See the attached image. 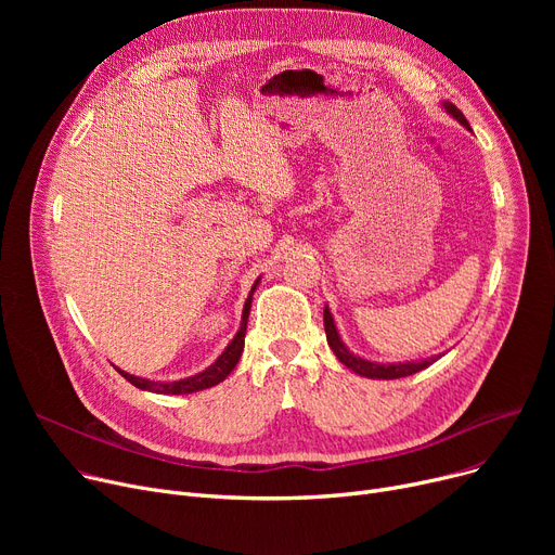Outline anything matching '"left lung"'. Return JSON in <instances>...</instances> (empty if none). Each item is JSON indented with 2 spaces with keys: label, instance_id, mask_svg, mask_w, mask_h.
Returning <instances> with one entry per match:
<instances>
[{
  "label": "left lung",
  "instance_id": "obj_1",
  "mask_svg": "<svg viewBox=\"0 0 555 555\" xmlns=\"http://www.w3.org/2000/svg\"><path fill=\"white\" fill-rule=\"evenodd\" d=\"M441 107L452 116V119H456L463 128L470 130V124L468 119H465L463 112L452 105L450 101H443ZM324 328H326V339H328V346L333 348V353L337 356V360L346 366L351 369L353 373L362 375V377H371V380H396V377H406V375H414L423 369H427L429 364H434L439 358H443L446 353H439V356H431V358H425V360H406V362H373V360H364L360 358L358 353H353L351 348H348L337 331V324L333 319V312L328 306H324Z\"/></svg>",
  "mask_w": 555,
  "mask_h": 555
}]
</instances>
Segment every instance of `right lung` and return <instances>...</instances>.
Returning <instances> with one entry per match:
<instances>
[{"label": "right lung", "mask_w": 555, "mask_h": 555, "mask_svg": "<svg viewBox=\"0 0 555 555\" xmlns=\"http://www.w3.org/2000/svg\"><path fill=\"white\" fill-rule=\"evenodd\" d=\"M260 283V276L254 281L251 289H249V297L243 306V317H241V328L238 333L233 335V339L224 346V351L216 358V362H211L207 369H202L195 375L182 377V380H149V377H139L132 375L128 371H121L119 366H114L119 371L130 385H134L141 391H151V393H166V396H184V393H195L202 389H209L220 385L224 377L236 369L241 356H243V348H245V333H247V319H249V310H251V297L256 293V287Z\"/></svg>", "instance_id": "add662e5"}]
</instances>
